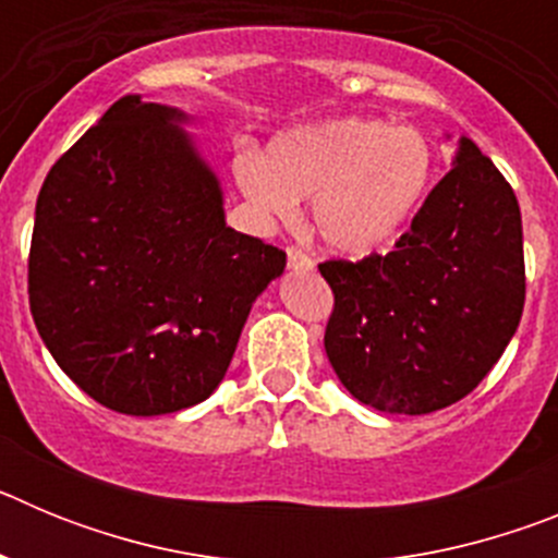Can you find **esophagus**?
Here are the masks:
<instances>
[{
	"instance_id": "esophagus-1",
	"label": "esophagus",
	"mask_w": 558,
	"mask_h": 558,
	"mask_svg": "<svg viewBox=\"0 0 558 558\" xmlns=\"http://www.w3.org/2000/svg\"><path fill=\"white\" fill-rule=\"evenodd\" d=\"M288 265L293 270H313V256L307 251H302L299 245H290L288 248Z\"/></svg>"
}]
</instances>
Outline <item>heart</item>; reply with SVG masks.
Here are the masks:
<instances>
[{
    "instance_id": "obj_1",
    "label": "heart",
    "mask_w": 558,
    "mask_h": 558,
    "mask_svg": "<svg viewBox=\"0 0 558 558\" xmlns=\"http://www.w3.org/2000/svg\"><path fill=\"white\" fill-rule=\"evenodd\" d=\"M236 179L276 220H293L299 201H313L324 243L360 256L391 245L416 218L436 181V150L413 128L343 117L284 133L268 161H240Z\"/></svg>"
}]
</instances>
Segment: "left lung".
Returning <instances> with one entry per match:
<instances>
[{
    "label": "left lung",
    "mask_w": 558,
    "mask_h": 558,
    "mask_svg": "<svg viewBox=\"0 0 558 558\" xmlns=\"http://www.w3.org/2000/svg\"><path fill=\"white\" fill-rule=\"evenodd\" d=\"M335 304L324 347L363 405L433 413L475 391L525 307L522 218L511 184L461 140L388 254L318 265Z\"/></svg>",
    "instance_id": "1"
}]
</instances>
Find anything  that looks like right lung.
I'll return each mask as SVG.
<instances>
[{
  "label": "right lung",
  "mask_w": 558,
  "mask_h": 558,
  "mask_svg": "<svg viewBox=\"0 0 558 558\" xmlns=\"http://www.w3.org/2000/svg\"><path fill=\"white\" fill-rule=\"evenodd\" d=\"M175 108L128 95L44 179L29 313L77 388L161 416L220 386L251 304L288 254L226 226L218 179Z\"/></svg>",
  "instance_id": "1"
}]
</instances>
